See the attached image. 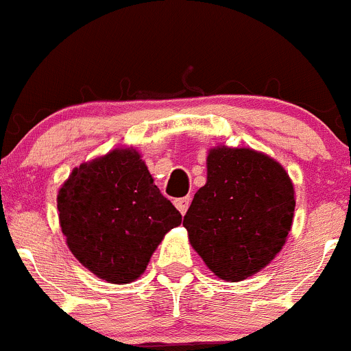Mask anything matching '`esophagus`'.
<instances>
[{"mask_svg": "<svg viewBox=\"0 0 351 351\" xmlns=\"http://www.w3.org/2000/svg\"><path fill=\"white\" fill-rule=\"evenodd\" d=\"M189 203H191V197H189V196H186V197H179V199H176V201H174L176 208H177V210H179L180 213H182V215H186L187 208H189Z\"/></svg>", "mask_w": 351, "mask_h": 351, "instance_id": "obj_1", "label": "esophagus"}]
</instances>
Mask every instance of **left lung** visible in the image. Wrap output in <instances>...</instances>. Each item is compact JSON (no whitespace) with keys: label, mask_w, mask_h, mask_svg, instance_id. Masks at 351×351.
Wrapping results in <instances>:
<instances>
[{"label":"left lung","mask_w":351,"mask_h":351,"mask_svg":"<svg viewBox=\"0 0 351 351\" xmlns=\"http://www.w3.org/2000/svg\"><path fill=\"white\" fill-rule=\"evenodd\" d=\"M293 211V182L280 162L252 148L218 145L208 152L206 184L182 225L210 271L242 282L282 251Z\"/></svg>","instance_id":"left-lung-1"}]
</instances>
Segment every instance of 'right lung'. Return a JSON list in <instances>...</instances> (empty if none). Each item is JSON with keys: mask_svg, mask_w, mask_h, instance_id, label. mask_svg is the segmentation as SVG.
<instances>
[{"mask_svg": "<svg viewBox=\"0 0 351 351\" xmlns=\"http://www.w3.org/2000/svg\"><path fill=\"white\" fill-rule=\"evenodd\" d=\"M58 211L71 254L116 285L140 278L165 234L182 221L133 147L73 169L58 191Z\"/></svg>", "mask_w": 351, "mask_h": 351, "instance_id": "add662e5", "label": "right lung"}]
</instances>
